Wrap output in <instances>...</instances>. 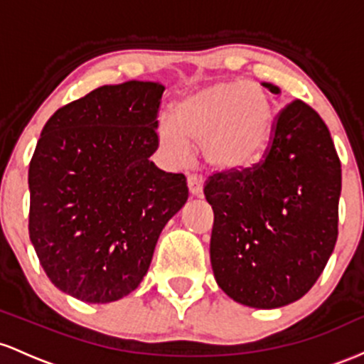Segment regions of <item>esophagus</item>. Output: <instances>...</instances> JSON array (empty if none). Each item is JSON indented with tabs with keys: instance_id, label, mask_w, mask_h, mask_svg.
Segmentation results:
<instances>
[{
	"instance_id": "esophagus-1",
	"label": "esophagus",
	"mask_w": 364,
	"mask_h": 364,
	"mask_svg": "<svg viewBox=\"0 0 364 364\" xmlns=\"http://www.w3.org/2000/svg\"><path fill=\"white\" fill-rule=\"evenodd\" d=\"M187 186H189V191L193 196H201L203 194V186H204V178L198 173H191L187 177Z\"/></svg>"
}]
</instances>
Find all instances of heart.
Listing matches in <instances>:
<instances>
[{
  "mask_svg": "<svg viewBox=\"0 0 364 364\" xmlns=\"http://www.w3.org/2000/svg\"><path fill=\"white\" fill-rule=\"evenodd\" d=\"M272 101L263 87L244 80H218L183 94L173 105V120L161 117L156 132L173 161H187L191 142H201L203 156L216 170L251 166L267 148Z\"/></svg>",
  "mask_w": 364,
  "mask_h": 364,
  "instance_id": "1",
  "label": "heart"
}]
</instances>
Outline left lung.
Listing matches in <instances>:
<instances>
[{
  "label": "left lung",
  "mask_w": 364,
  "mask_h": 364,
  "mask_svg": "<svg viewBox=\"0 0 364 364\" xmlns=\"http://www.w3.org/2000/svg\"><path fill=\"white\" fill-rule=\"evenodd\" d=\"M272 94L277 85L263 82ZM342 171L328 127L296 100L277 115L263 160L204 186L215 215L216 284L237 303L273 309L301 299L323 272L338 234Z\"/></svg>",
  "instance_id": "left-lung-1"
}]
</instances>
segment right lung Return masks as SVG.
I'll return each instance as SVG.
<instances>
[{
  "label": "right lung",
  "instance_id": "right-lung-1",
  "mask_svg": "<svg viewBox=\"0 0 364 364\" xmlns=\"http://www.w3.org/2000/svg\"><path fill=\"white\" fill-rule=\"evenodd\" d=\"M165 87L101 85L46 122L28 165V235L60 291L84 303L125 297L189 198L183 173L149 160Z\"/></svg>",
  "mask_w": 364,
  "mask_h": 364
}]
</instances>
